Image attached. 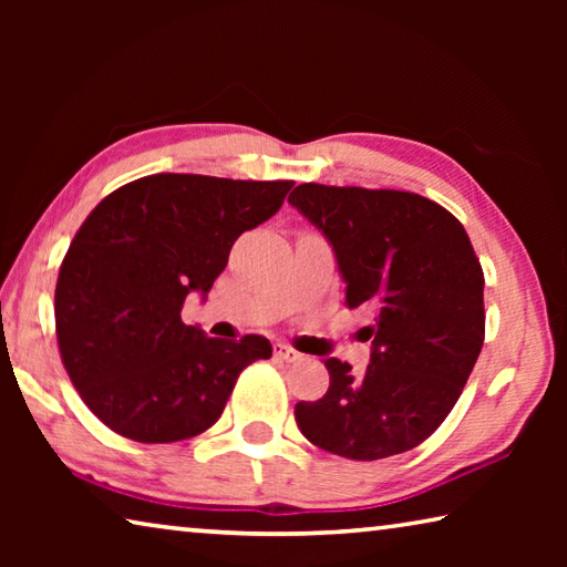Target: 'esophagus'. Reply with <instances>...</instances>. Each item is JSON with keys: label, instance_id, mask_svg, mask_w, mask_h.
Wrapping results in <instances>:
<instances>
[{"label": "esophagus", "instance_id": "esophagus-1", "mask_svg": "<svg viewBox=\"0 0 567 567\" xmlns=\"http://www.w3.org/2000/svg\"><path fill=\"white\" fill-rule=\"evenodd\" d=\"M275 358H277V360H282V362H295V360H300L302 354L297 352V350H292L290 344L277 342V344H275Z\"/></svg>", "mask_w": 567, "mask_h": 567}]
</instances>
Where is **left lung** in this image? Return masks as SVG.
Listing matches in <instances>:
<instances>
[{"label":"left lung","mask_w":567,"mask_h":567,"mask_svg":"<svg viewBox=\"0 0 567 567\" xmlns=\"http://www.w3.org/2000/svg\"><path fill=\"white\" fill-rule=\"evenodd\" d=\"M287 203L332 245L344 305L378 307L364 375L324 360L330 388L297 402V427L350 460L417 447L455 408L485 340V277L465 227L433 199L400 189L305 182Z\"/></svg>","instance_id":"8db88e82"}]
</instances>
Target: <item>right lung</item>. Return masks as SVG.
I'll return each instance as SVG.
<instances>
[{
	"mask_svg": "<svg viewBox=\"0 0 567 567\" xmlns=\"http://www.w3.org/2000/svg\"><path fill=\"white\" fill-rule=\"evenodd\" d=\"M292 182L207 175L140 177L92 209L66 249L54 290L66 375L94 415L137 443H177L213 427L262 334L217 340L182 322L229 249L282 207Z\"/></svg>",
	"mask_w": 567,
	"mask_h": 567,
	"instance_id": "obj_1",
	"label": "right lung"
}]
</instances>
